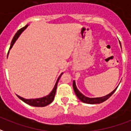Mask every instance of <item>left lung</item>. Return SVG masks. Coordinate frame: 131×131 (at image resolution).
<instances>
[{"label":"left lung","instance_id":"8db88e82","mask_svg":"<svg viewBox=\"0 0 131 131\" xmlns=\"http://www.w3.org/2000/svg\"><path fill=\"white\" fill-rule=\"evenodd\" d=\"M73 90H74V92H75V95L77 96V97L80 99L82 102L85 103H88V104H96V103H101L104 102L105 101H106L107 99H108L111 96L114 94L116 90H117V88L114 90L112 91V92L110 93L109 94H107V95L105 96H102V97H99V98H89L87 97V96H85L82 94V93H80L79 92V90L77 89L76 88V85H75V81L73 80Z\"/></svg>","mask_w":131,"mask_h":131}]
</instances>
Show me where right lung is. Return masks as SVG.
I'll return each mask as SVG.
<instances>
[{"label":"right lung","mask_w":131,"mask_h":131,"mask_svg":"<svg viewBox=\"0 0 131 131\" xmlns=\"http://www.w3.org/2000/svg\"><path fill=\"white\" fill-rule=\"evenodd\" d=\"M28 25H26V26H24V28H22L20 30L17 31V32L15 34V35L12 39V41L11 42V45H10V47H9V49H11L12 46L14 45V43H15V41H16V39H18V37H19V35H21V32L25 30V29L27 28ZM9 53V52H8ZM63 73H62L60 74V75L59 76V78H58L57 80V82H56V85L54 86V88L53 89V90L51 91V92L48 94V95L44 96V97L39 98V99H24V98L21 97L20 96H17L21 99V101H23L24 103H26L27 104H28L30 105H32V106H35V107H44V106H46V105H49L52 101L54 99V97H55V95H56V89H57V87H58V80L60 78V76L62 75Z\"/></svg>","instance_id":"add662e5"}]
</instances>
